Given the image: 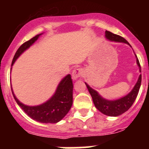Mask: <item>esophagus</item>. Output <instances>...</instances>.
Here are the masks:
<instances>
[{"label":"esophagus","mask_w":149,"mask_h":149,"mask_svg":"<svg viewBox=\"0 0 149 149\" xmlns=\"http://www.w3.org/2000/svg\"><path fill=\"white\" fill-rule=\"evenodd\" d=\"M83 70L81 68H74L72 72V78L74 80H77L79 79L81 77H82L83 75Z\"/></svg>","instance_id":"esophagus-1"}]
</instances>
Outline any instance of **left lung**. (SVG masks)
<instances>
[{
  "label": "left lung",
  "mask_w": 149,
  "mask_h": 149,
  "mask_svg": "<svg viewBox=\"0 0 149 149\" xmlns=\"http://www.w3.org/2000/svg\"><path fill=\"white\" fill-rule=\"evenodd\" d=\"M105 36L107 39L110 41H115L118 42H124L130 45L125 39H124L120 36L107 31V30H106V32H105ZM136 63L139 67V71L141 72V67H140V64H139L138 59H136ZM141 81L142 75L140 74L139 79H138V81L136 82V85L134 86V89L131 90V93L123 98H119L116 101H108V100L104 99L95 90L92 89L87 84L85 83V84L87 86L88 90L93 98V103L96 108L104 115L109 116H118L128 110V109L132 106V104L135 101V99L136 98L138 93H139L140 85H141Z\"/></svg>",
  "instance_id": "1"
}]
</instances>
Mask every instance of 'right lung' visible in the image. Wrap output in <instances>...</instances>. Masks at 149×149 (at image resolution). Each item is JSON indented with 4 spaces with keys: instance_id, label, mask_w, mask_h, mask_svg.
Instances as JSON below:
<instances>
[{
    "instance_id": "1",
    "label": "right lung",
    "mask_w": 149,
    "mask_h": 149,
    "mask_svg": "<svg viewBox=\"0 0 149 149\" xmlns=\"http://www.w3.org/2000/svg\"><path fill=\"white\" fill-rule=\"evenodd\" d=\"M40 35H36L19 47L13 57L12 65L24 51L37 40ZM12 93L17 104L25 112V113L31 119L42 123H56L60 122L68 113L73 102V84L70 74H68L62 80L53 97L39 106L30 107L23 104L17 99L13 89Z\"/></svg>"
}]
</instances>
